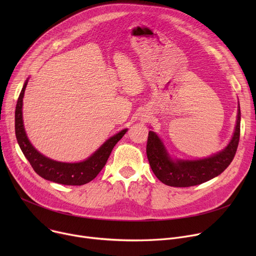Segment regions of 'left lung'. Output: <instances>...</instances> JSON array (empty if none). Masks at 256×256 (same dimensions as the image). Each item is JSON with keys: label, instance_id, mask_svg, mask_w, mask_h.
<instances>
[{"label": "left lung", "instance_id": "8db88e82", "mask_svg": "<svg viewBox=\"0 0 256 256\" xmlns=\"http://www.w3.org/2000/svg\"><path fill=\"white\" fill-rule=\"evenodd\" d=\"M240 110L238 106L234 136L225 148L212 156L200 160H173L156 134L150 130L147 138V158L154 176L170 186H192L218 176L230 165L240 141Z\"/></svg>", "mask_w": 256, "mask_h": 256}]
</instances>
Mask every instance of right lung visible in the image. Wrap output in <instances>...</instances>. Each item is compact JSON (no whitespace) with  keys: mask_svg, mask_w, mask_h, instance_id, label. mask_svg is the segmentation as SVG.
I'll return each mask as SVG.
<instances>
[{"mask_svg":"<svg viewBox=\"0 0 256 256\" xmlns=\"http://www.w3.org/2000/svg\"><path fill=\"white\" fill-rule=\"evenodd\" d=\"M28 84L26 80L16 108V136L20 150L29 160L34 171L46 180L66 186H82L96 178L106 165L116 143L124 136L128 128L108 139L100 148L87 160L80 163H62L44 156L37 152L26 135L22 122V98Z\"/></svg>","mask_w":256,"mask_h":256,"instance_id":"add662e5","label":"right lung"}]
</instances>
